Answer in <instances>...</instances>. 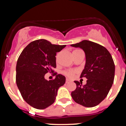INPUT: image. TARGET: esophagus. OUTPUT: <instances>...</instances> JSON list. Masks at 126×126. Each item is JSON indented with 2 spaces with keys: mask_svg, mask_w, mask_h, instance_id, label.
<instances>
[{
  "mask_svg": "<svg viewBox=\"0 0 126 126\" xmlns=\"http://www.w3.org/2000/svg\"><path fill=\"white\" fill-rule=\"evenodd\" d=\"M70 82H71V80L69 79H66V80H65V83H70Z\"/></svg>",
  "mask_w": 126,
  "mask_h": 126,
  "instance_id": "34e87169",
  "label": "esophagus"
}]
</instances>
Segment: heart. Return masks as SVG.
Returning a JSON list of instances; mask_svg holds the SVG:
<instances>
[{
  "label": "heart",
  "instance_id": "heart-1",
  "mask_svg": "<svg viewBox=\"0 0 126 126\" xmlns=\"http://www.w3.org/2000/svg\"><path fill=\"white\" fill-rule=\"evenodd\" d=\"M76 72L77 71L74 69H69L64 71V74L66 76L68 77V78H73V77L74 76V74L76 73Z\"/></svg>",
  "mask_w": 126,
  "mask_h": 126
}]
</instances>
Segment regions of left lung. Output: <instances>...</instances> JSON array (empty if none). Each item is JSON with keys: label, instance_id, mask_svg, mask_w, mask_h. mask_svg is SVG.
I'll return each instance as SVG.
<instances>
[{"label": "left lung", "instance_id": "1", "mask_svg": "<svg viewBox=\"0 0 126 126\" xmlns=\"http://www.w3.org/2000/svg\"><path fill=\"white\" fill-rule=\"evenodd\" d=\"M71 46L84 50L86 64L81 78L87 79L86 84L74 81L76 88L71 96L78 104L93 107L102 102L107 96L113 83L115 64L106 48L89 40H83Z\"/></svg>", "mask_w": 126, "mask_h": 126}]
</instances>
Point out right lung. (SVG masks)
<instances>
[{
	"label": "right lung",
	"mask_w": 126,
	"mask_h": 126,
	"mask_svg": "<svg viewBox=\"0 0 126 126\" xmlns=\"http://www.w3.org/2000/svg\"><path fill=\"white\" fill-rule=\"evenodd\" d=\"M65 47L40 39L29 43L20 54L16 81L23 98L33 108L45 109L53 104L58 89L65 83V76L53 70L56 67V53ZM48 72L53 73L55 79L45 80Z\"/></svg>",
	"instance_id": "1"
}]
</instances>
